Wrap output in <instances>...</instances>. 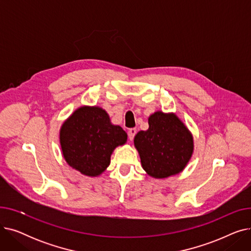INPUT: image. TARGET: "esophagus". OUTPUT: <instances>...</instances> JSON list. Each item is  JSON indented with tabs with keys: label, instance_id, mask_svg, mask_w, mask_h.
<instances>
[{
	"label": "esophagus",
	"instance_id": "34e87169",
	"mask_svg": "<svg viewBox=\"0 0 251 251\" xmlns=\"http://www.w3.org/2000/svg\"><path fill=\"white\" fill-rule=\"evenodd\" d=\"M136 132H137L136 128H131V129H129V131H128V138H129L130 140H133V138H134Z\"/></svg>",
	"mask_w": 251,
	"mask_h": 251
}]
</instances>
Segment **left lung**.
<instances>
[{
	"mask_svg": "<svg viewBox=\"0 0 251 251\" xmlns=\"http://www.w3.org/2000/svg\"><path fill=\"white\" fill-rule=\"evenodd\" d=\"M149 129L139 131L134 144L142 168L155 178L180 173L190 160L193 141L176 115L156 112L149 118Z\"/></svg>",
	"mask_w": 251,
	"mask_h": 251,
	"instance_id": "8db88e82",
	"label": "left lung"
}]
</instances>
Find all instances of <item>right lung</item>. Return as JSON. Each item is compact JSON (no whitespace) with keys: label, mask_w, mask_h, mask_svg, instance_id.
<instances>
[{"label":"right lung","mask_w":251,"mask_h":251,"mask_svg":"<svg viewBox=\"0 0 251 251\" xmlns=\"http://www.w3.org/2000/svg\"><path fill=\"white\" fill-rule=\"evenodd\" d=\"M127 140L120 126L110 123L99 107L76 110L60 131L61 148L66 162L86 176H98L109 165L113 151Z\"/></svg>","instance_id":"1"}]
</instances>
